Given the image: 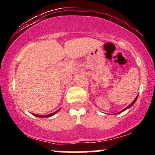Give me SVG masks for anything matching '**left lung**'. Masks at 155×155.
Returning a JSON list of instances; mask_svg holds the SVG:
<instances>
[{"instance_id":"obj_1","label":"left lung","mask_w":155,"mask_h":155,"mask_svg":"<svg viewBox=\"0 0 155 155\" xmlns=\"http://www.w3.org/2000/svg\"><path fill=\"white\" fill-rule=\"evenodd\" d=\"M137 97H136V99H135V100L134 101H133V103H132V104H130L129 105V106H127V107H126L125 108H124V109L123 110H122V111H121L120 112H119V113H121V112H122V111H125V110L126 109H127V108H130L131 107V106H133V104H135V102H136V100H137Z\"/></svg>"}]
</instances>
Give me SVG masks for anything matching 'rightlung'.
Instances as JSON below:
<instances>
[{"label": "right lung", "instance_id": "1", "mask_svg": "<svg viewBox=\"0 0 155 155\" xmlns=\"http://www.w3.org/2000/svg\"><path fill=\"white\" fill-rule=\"evenodd\" d=\"M58 111H59V110H58V111H55V112H54V113H52V114H50L45 115V116H42V115H37V114H33L34 115V116L37 117H51V116H53V115H54L55 114H56L57 112H58Z\"/></svg>", "mask_w": 155, "mask_h": 155}]
</instances>
